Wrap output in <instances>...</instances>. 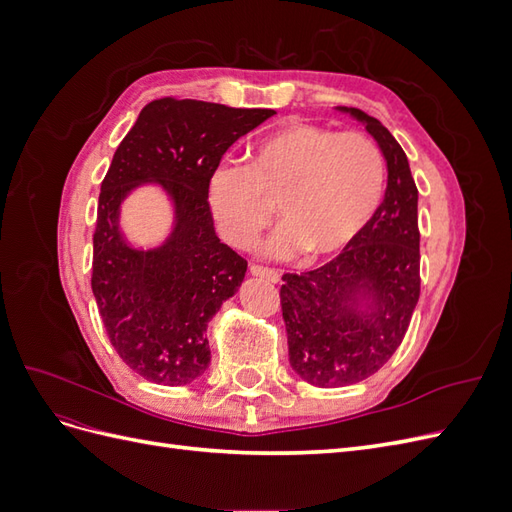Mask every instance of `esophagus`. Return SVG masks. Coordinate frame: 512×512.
<instances>
[{
	"instance_id": "34e87169",
	"label": "esophagus",
	"mask_w": 512,
	"mask_h": 512,
	"mask_svg": "<svg viewBox=\"0 0 512 512\" xmlns=\"http://www.w3.org/2000/svg\"><path fill=\"white\" fill-rule=\"evenodd\" d=\"M250 273H252L254 277H262V280H269L271 284H277V282H280V271L269 269V267L252 265V267H250Z\"/></svg>"
}]
</instances>
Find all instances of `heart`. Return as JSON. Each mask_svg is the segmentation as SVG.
Wrapping results in <instances>:
<instances>
[{
	"instance_id": "obj_1",
	"label": "heart",
	"mask_w": 512,
	"mask_h": 512,
	"mask_svg": "<svg viewBox=\"0 0 512 512\" xmlns=\"http://www.w3.org/2000/svg\"><path fill=\"white\" fill-rule=\"evenodd\" d=\"M384 158L359 132L294 121L267 134L247 166L222 162L207 185L209 207L226 243L247 250L273 220L284 224L265 254L333 256L361 235L384 194Z\"/></svg>"
}]
</instances>
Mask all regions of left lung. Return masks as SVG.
Segmentation results:
<instances>
[{
	"instance_id": "8db88e82",
	"label": "left lung",
	"mask_w": 512,
	"mask_h": 512,
	"mask_svg": "<svg viewBox=\"0 0 512 512\" xmlns=\"http://www.w3.org/2000/svg\"><path fill=\"white\" fill-rule=\"evenodd\" d=\"M337 108L376 138L389 179L376 215L342 254L282 277L290 365L322 389L374 376L399 348L421 294L418 190L406 153L378 119Z\"/></svg>"
}]
</instances>
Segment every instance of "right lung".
<instances>
[{
	"mask_svg": "<svg viewBox=\"0 0 512 512\" xmlns=\"http://www.w3.org/2000/svg\"><path fill=\"white\" fill-rule=\"evenodd\" d=\"M271 115L273 108L153 100L108 166L91 290L113 348L149 382L188 384L209 367L207 324L241 286L247 260L215 235L207 185L226 149ZM143 182H158L176 205V228L153 251H136L118 232L122 198Z\"/></svg>",
	"mask_w": 512,
	"mask_h": 512,
	"instance_id": "add662e5",
	"label": "right lung"
}]
</instances>
